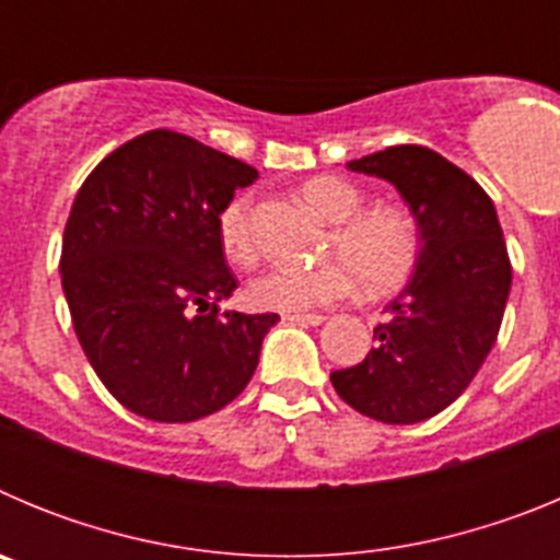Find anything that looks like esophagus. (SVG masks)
Here are the masks:
<instances>
[{"label":"esophagus","mask_w":560,"mask_h":560,"mask_svg":"<svg viewBox=\"0 0 560 560\" xmlns=\"http://www.w3.org/2000/svg\"><path fill=\"white\" fill-rule=\"evenodd\" d=\"M283 319L291 325H319L325 316L323 314H283Z\"/></svg>","instance_id":"1"}]
</instances>
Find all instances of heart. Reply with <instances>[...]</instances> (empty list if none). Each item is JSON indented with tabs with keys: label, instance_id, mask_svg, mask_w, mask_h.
Masks as SVG:
<instances>
[{
	"label": "heart",
	"instance_id": "obj_1",
	"mask_svg": "<svg viewBox=\"0 0 560 560\" xmlns=\"http://www.w3.org/2000/svg\"><path fill=\"white\" fill-rule=\"evenodd\" d=\"M303 201L328 224L330 252L341 264L275 266L255 277L246 300L257 311L305 314L330 305L348 294L353 283L368 294H387L398 289L418 264V224L404 207H364V192L339 176H316L303 185ZM219 241L224 255L237 266L257 260V241L252 232V205L237 196L219 212Z\"/></svg>",
	"mask_w": 560,
	"mask_h": 560
}]
</instances>
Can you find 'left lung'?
<instances>
[{
	"label": "left lung",
	"instance_id": "obj_1",
	"mask_svg": "<svg viewBox=\"0 0 560 560\" xmlns=\"http://www.w3.org/2000/svg\"><path fill=\"white\" fill-rule=\"evenodd\" d=\"M389 182L418 224V264L387 305L364 361L330 373L355 412L420 423L454 404L491 353L511 294V260L497 207L465 171L423 145H395L348 162Z\"/></svg>",
	"mask_w": 560,
	"mask_h": 560
}]
</instances>
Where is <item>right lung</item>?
I'll return each instance as SVG.
<instances>
[{
	"mask_svg": "<svg viewBox=\"0 0 560 560\" xmlns=\"http://www.w3.org/2000/svg\"><path fill=\"white\" fill-rule=\"evenodd\" d=\"M257 171L185 133L145 131L89 173L69 212L61 285L89 364L122 407L190 423L244 393L277 314L221 311L219 212Z\"/></svg>",
	"mask_w": 560,
	"mask_h": 560,
	"instance_id": "right-lung-1",
	"label": "right lung"
}]
</instances>
